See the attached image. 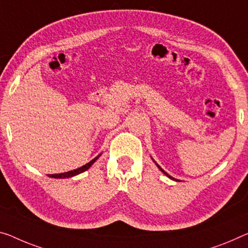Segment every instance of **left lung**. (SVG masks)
I'll return each mask as SVG.
<instances>
[{"label":"left lung","instance_id":"left-lung-1","mask_svg":"<svg viewBox=\"0 0 248 248\" xmlns=\"http://www.w3.org/2000/svg\"><path fill=\"white\" fill-rule=\"evenodd\" d=\"M156 165H157V164H156ZM157 167H158V169H159V170H162V172H163L164 174H165V175H167V176H169L170 178H172V180H175V178H173L172 176H170V175H169V174H167V173L165 172V170H164L162 169V167H161V166H159V165H157Z\"/></svg>","mask_w":248,"mask_h":248}]
</instances>
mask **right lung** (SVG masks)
I'll list each match as a JSON object with an SVG mask.
<instances>
[{"mask_svg": "<svg viewBox=\"0 0 248 248\" xmlns=\"http://www.w3.org/2000/svg\"><path fill=\"white\" fill-rule=\"evenodd\" d=\"M98 157V156H97ZM97 157H95L94 159H92V161L89 162L87 164H85V165H83L82 167H78V169L76 170H70V172H66V173H61V174H51L48 175L49 177H53V178H65V177H72V176H75V175H78L79 173H83L85 172L86 170H89L91 166H92V164L96 161Z\"/></svg>", "mask_w": 248, "mask_h": 248, "instance_id": "add662e5", "label": "right lung"}]
</instances>
